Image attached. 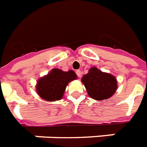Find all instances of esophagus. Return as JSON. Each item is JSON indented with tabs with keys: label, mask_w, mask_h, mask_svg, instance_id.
<instances>
[{
	"label": "esophagus",
	"mask_w": 147,
	"mask_h": 147,
	"mask_svg": "<svg viewBox=\"0 0 147 147\" xmlns=\"http://www.w3.org/2000/svg\"><path fill=\"white\" fill-rule=\"evenodd\" d=\"M76 72L78 77H80H80L82 76V72H81V71L80 70H76Z\"/></svg>",
	"instance_id": "34e87169"
}]
</instances>
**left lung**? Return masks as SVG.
<instances>
[{
	"label": "left lung",
	"instance_id": "left-lung-1",
	"mask_svg": "<svg viewBox=\"0 0 147 147\" xmlns=\"http://www.w3.org/2000/svg\"><path fill=\"white\" fill-rule=\"evenodd\" d=\"M81 81L88 95L97 101L109 98L118 88L116 77L103 72L96 67H90L88 73L83 76Z\"/></svg>",
	"mask_w": 147,
	"mask_h": 147
}]
</instances>
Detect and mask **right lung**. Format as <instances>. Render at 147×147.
I'll return each mask as SVG.
<instances>
[{
  "label": "right lung",
  "instance_id": "right-lung-1",
  "mask_svg": "<svg viewBox=\"0 0 147 147\" xmlns=\"http://www.w3.org/2000/svg\"><path fill=\"white\" fill-rule=\"evenodd\" d=\"M76 79L74 71H64L59 68H53L38 80L35 86L36 92L45 101H59L63 98L67 84Z\"/></svg>",
  "mask_w": 147,
  "mask_h": 147
}]
</instances>
